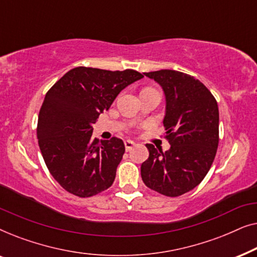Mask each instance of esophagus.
<instances>
[{"label":"esophagus","instance_id":"obj_1","mask_svg":"<svg viewBox=\"0 0 257 257\" xmlns=\"http://www.w3.org/2000/svg\"><path fill=\"white\" fill-rule=\"evenodd\" d=\"M124 144H125V149H126V151L132 150V147L136 145V143L132 142V140H125Z\"/></svg>","mask_w":257,"mask_h":257}]
</instances>
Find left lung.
<instances>
[{
  "mask_svg": "<svg viewBox=\"0 0 257 257\" xmlns=\"http://www.w3.org/2000/svg\"><path fill=\"white\" fill-rule=\"evenodd\" d=\"M163 87L166 96L165 138L171 149L163 152L146 144L149 159L142 164L147 187L175 198L192 191L212 166L219 145V107L212 92L187 73L175 70L144 72Z\"/></svg>",
  "mask_w": 257,
  "mask_h": 257,
  "instance_id": "obj_1",
  "label": "left lung"
}]
</instances>
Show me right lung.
<instances>
[{"label":"right lung","mask_w":257,"mask_h":257,"mask_svg":"<svg viewBox=\"0 0 257 257\" xmlns=\"http://www.w3.org/2000/svg\"><path fill=\"white\" fill-rule=\"evenodd\" d=\"M143 77L131 69L78 66L45 94L38 114V145L49 172L66 192L90 198L113 184L124 143L115 137L104 142L92 138V125L122 89Z\"/></svg>","instance_id":"right-lung-1"}]
</instances>
